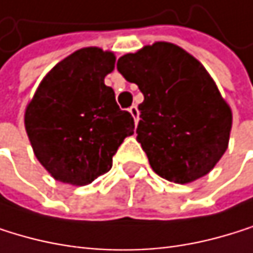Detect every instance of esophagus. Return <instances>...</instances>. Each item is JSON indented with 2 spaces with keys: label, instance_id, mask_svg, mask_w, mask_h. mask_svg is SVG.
Masks as SVG:
<instances>
[{
  "label": "esophagus",
  "instance_id": "34e87169",
  "mask_svg": "<svg viewBox=\"0 0 253 253\" xmlns=\"http://www.w3.org/2000/svg\"><path fill=\"white\" fill-rule=\"evenodd\" d=\"M128 111H129V114L132 116L134 122H136V125H137V122H139V110H137V107L136 105H131Z\"/></svg>",
  "mask_w": 253,
  "mask_h": 253
}]
</instances>
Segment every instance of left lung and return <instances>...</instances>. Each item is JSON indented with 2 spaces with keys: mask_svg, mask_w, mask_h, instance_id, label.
Instances as JSON below:
<instances>
[{
  "mask_svg": "<svg viewBox=\"0 0 253 253\" xmlns=\"http://www.w3.org/2000/svg\"><path fill=\"white\" fill-rule=\"evenodd\" d=\"M117 70L145 97L136 132L153 171L186 185L214 169L229 145L232 110L202 62L159 41L124 54Z\"/></svg>",
  "mask_w": 253,
  "mask_h": 253,
  "instance_id": "obj_1",
  "label": "left lung"
}]
</instances>
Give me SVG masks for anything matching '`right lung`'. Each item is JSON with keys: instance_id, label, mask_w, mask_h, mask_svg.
Returning <instances> with one entry per match:
<instances>
[{"instance_id": "obj_1", "label": "right lung", "mask_w": 253, "mask_h": 253, "mask_svg": "<svg viewBox=\"0 0 253 253\" xmlns=\"http://www.w3.org/2000/svg\"><path fill=\"white\" fill-rule=\"evenodd\" d=\"M113 51L84 47L54 65L26 107L24 125L39 163L58 181L85 186L111 169L113 156L134 134V119L116 104L104 79Z\"/></svg>"}]
</instances>
